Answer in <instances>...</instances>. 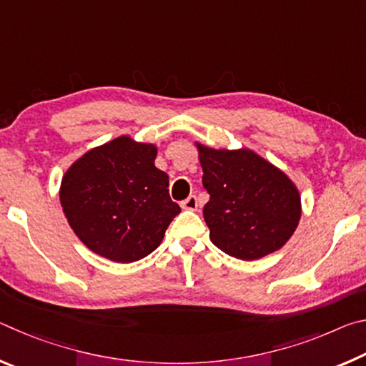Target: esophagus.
<instances>
[{
  "label": "esophagus",
  "instance_id": "1",
  "mask_svg": "<svg viewBox=\"0 0 366 366\" xmlns=\"http://www.w3.org/2000/svg\"><path fill=\"white\" fill-rule=\"evenodd\" d=\"M181 207H182L184 209H190V212H195V209L198 208L197 197H195V195L187 197V198H185V200L181 203Z\"/></svg>",
  "mask_w": 366,
  "mask_h": 366
}]
</instances>
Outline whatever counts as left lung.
<instances>
[{"label":"left lung","mask_w":366,"mask_h":366,"mask_svg":"<svg viewBox=\"0 0 366 366\" xmlns=\"http://www.w3.org/2000/svg\"><path fill=\"white\" fill-rule=\"evenodd\" d=\"M203 187L209 200L203 218L209 239L224 253L258 259L280 250L300 219V195L282 171L250 150L198 145Z\"/></svg>","instance_id":"1"}]
</instances>
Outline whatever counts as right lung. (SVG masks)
<instances>
[{"label":"right lung","mask_w":366,"mask_h":366,"mask_svg":"<svg viewBox=\"0 0 366 366\" xmlns=\"http://www.w3.org/2000/svg\"><path fill=\"white\" fill-rule=\"evenodd\" d=\"M157 147L114 139L86 152L63 177L61 207L77 237L111 262L132 263L157 249L181 207L154 166Z\"/></svg>","instance_id":"obj_1"}]
</instances>
